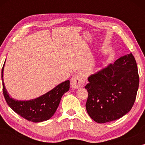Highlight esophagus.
I'll return each mask as SVG.
<instances>
[{
    "instance_id": "1",
    "label": "esophagus",
    "mask_w": 145,
    "mask_h": 145,
    "mask_svg": "<svg viewBox=\"0 0 145 145\" xmlns=\"http://www.w3.org/2000/svg\"><path fill=\"white\" fill-rule=\"evenodd\" d=\"M85 80H86V78H85L84 75L78 73V74H74L72 77L71 80V85L72 88L77 89L84 86Z\"/></svg>"
}]
</instances>
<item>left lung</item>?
Here are the masks:
<instances>
[{
	"instance_id": "1",
	"label": "left lung",
	"mask_w": 145,
	"mask_h": 145,
	"mask_svg": "<svg viewBox=\"0 0 145 145\" xmlns=\"http://www.w3.org/2000/svg\"><path fill=\"white\" fill-rule=\"evenodd\" d=\"M137 71L131 53L88 77L86 108L94 121L104 123L118 120L131 110L139 84Z\"/></svg>"
}]
</instances>
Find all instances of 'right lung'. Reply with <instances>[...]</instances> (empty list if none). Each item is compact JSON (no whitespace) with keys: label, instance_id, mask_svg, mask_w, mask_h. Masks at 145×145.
I'll return each mask as SVG.
<instances>
[{"label":"right lung","instance_id":"1","mask_svg":"<svg viewBox=\"0 0 145 145\" xmlns=\"http://www.w3.org/2000/svg\"><path fill=\"white\" fill-rule=\"evenodd\" d=\"M4 66L2 69L3 82ZM70 88V81L66 80L46 94L27 101L16 100L10 98L3 82V91L6 102L13 111L29 121L38 123L48 120L56 112L63 95Z\"/></svg>","mask_w":145,"mask_h":145}]
</instances>
